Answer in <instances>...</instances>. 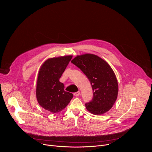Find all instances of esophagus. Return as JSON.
Here are the masks:
<instances>
[{
    "label": "esophagus",
    "instance_id": "obj_1",
    "mask_svg": "<svg viewBox=\"0 0 152 152\" xmlns=\"http://www.w3.org/2000/svg\"><path fill=\"white\" fill-rule=\"evenodd\" d=\"M80 95V91H78V92H76L74 93V95L75 96H78Z\"/></svg>",
    "mask_w": 152,
    "mask_h": 152
}]
</instances>
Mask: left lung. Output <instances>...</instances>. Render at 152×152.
I'll return each mask as SVG.
<instances>
[{
    "mask_svg": "<svg viewBox=\"0 0 152 152\" xmlns=\"http://www.w3.org/2000/svg\"><path fill=\"white\" fill-rule=\"evenodd\" d=\"M71 63L84 72L92 88L93 98L86 104L87 110L98 115L108 112L115 102L118 93L117 79L110 65L91 54L78 56Z\"/></svg>",
    "mask_w": 152,
    "mask_h": 152,
    "instance_id": "1",
    "label": "left lung"
}]
</instances>
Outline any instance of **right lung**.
Returning a JSON list of instances; mask_svg holds the SVG:
<instances>
[{"mask_svg": "<svg viewBox=\"0 0 152 152\" xmlns=\"http://www.w3.org/2000/svg\"><path fill=\"white\" fill-rule=\"evenodd\" d=\"M72 57L66 56L49 58L40 67L36 97L39 105L50 113L61 111L73 97L72 94L64 91V84L59 81Z\"/></svg>", "mask_w": 152, "mask_h": 152, "instance_id": "add662e5", "label": "right lung"}]
</instances>
